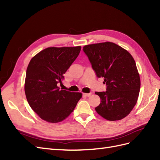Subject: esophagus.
Listing matches in <instances>:
<instances>
[{"mask_svg": "<svg viewBox=\"0 0 160 160\" xmlns=\"http://www.w3.org/2000/svg\"><path fill=\"white\" fill-rule=\"evenodd\" d=\"M83 95L84 96H88V97H89V96H90L91 95H92V93H83Z\"/></svg>", "mask_w": 160, "mask_h": 160, "instance_id": "esophagus-1", "label": "esophagus"}]
</instances>
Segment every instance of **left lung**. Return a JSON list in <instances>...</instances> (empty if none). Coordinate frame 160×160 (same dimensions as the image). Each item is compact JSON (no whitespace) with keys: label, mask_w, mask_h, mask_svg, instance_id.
Returning <instances> with one entry per match:
<instances>
[{"label":"left lung","mask_w":160,"mask_h":160,"mask_svg":"<svg viewBox=\"0 0 160 160\" xmlns=\"http://www.w3.org/2000/svg\"><path fill=\"white\" fill-rule=\"evenodd\" d=\"M98 78L104 77L106 92H96L100 104L95 108L103 118L120 120L133 109L138 98L141 80L131 54L113 42H105L83 47Z\"/></svg>","instance_id":"8db88e82"}]
</instances>
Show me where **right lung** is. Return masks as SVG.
<instances>
[{"label": "right lung", "mask_w": 160, "mask_h": 160, "mask_svg": "<svg viewBox=\"0 0 160 160\" xmlns=\"http://www.w3.org/2000/svg\"><path fill=\"white\" fill-rule=\"evenodd\" d=\"M81 46L48 48L31 59L26 70L25 93L31 108L46 122L58 123L65 119L75 109L82 97L58 87L64 74L76 60Z\"/></svg>", "instance_id": "add662e5"}]
</instances>
